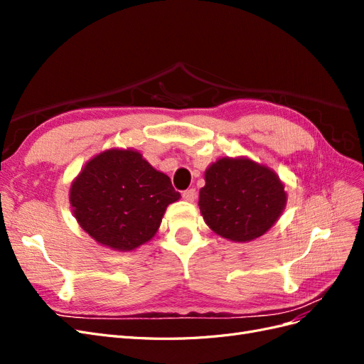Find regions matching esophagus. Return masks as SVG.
I'll return each instance as SVG.
<instances>
[{
  "instance_id": "esophagus-1",
  "label": "esophagus",
  "mask_w": 364,
  "mask_h": 364,
  "mask_svg": "<svg viewBox=\"0 0 364 364\" xmlns=\"http://www.w3.org/2000/svg\"><path fill=\"white\" fill-rule=\"evenodd\" d=\"M196 196H197V193H196L194 188H188V190H185V191L182 193L183 200H186V202H194Z\"/></svg>"
}]
</instances>
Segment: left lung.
I'll return each instance as SVG.
<instances>
[{"instance_id": "8db88e82", "label": "left lung", "mask_w": 364, "mask_h": 364, "mask_svg": "<svg viewBox=\"0 0 364 364\" xmlns=\"http://www.w3.org/2000/svg\"><path fill=\"white\" fill-rule=\"evenodd\" d=\"M200 213L215 234L232 241L258 238L274 225L287 202L279 178L250 159L223 158L205 173Z\"/></svg>"}]
</instances>
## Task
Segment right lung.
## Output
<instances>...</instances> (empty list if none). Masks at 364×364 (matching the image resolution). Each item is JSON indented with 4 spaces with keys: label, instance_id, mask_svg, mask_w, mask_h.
<instances>
[{
    "label": "right lung",
    "instance_id": "right-lung-1",
    "mask_svg": "<svg viewBox=\"0 0 364 364\" xmlns=\"http://www.w3.org/2000/svg\"><path fill=\"white\" fill-rule=\"evenodd\" d=\"M167 174L135 150H106L85 165L71 185L77 222L98 243L132 250L161 225L167 206L179 200Z\"/></svg>",
    "mask_w": 364,
    "mask_h": 364
}]
</instances>
